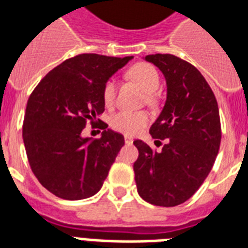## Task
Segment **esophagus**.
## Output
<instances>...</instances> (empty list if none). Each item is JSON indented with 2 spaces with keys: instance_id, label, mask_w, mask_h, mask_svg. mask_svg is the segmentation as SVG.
<instances>
[{
  "instance_id": "esophagus-1",
  "label": "esophagus",
  "mask_w": 248,
  "mask_h": 248,
  "mask_svg": "<svg viewBox=\"0 0 248 248\" xmlns=\"http://www.w3.org/2000/svg\"><path fill=\"white\" fill-rule=\"evenodd\" d=\"M124 141H125V143H132V142H133V138L129 137V136H125V137H124Z\"/></svg>"
}]
</instances>
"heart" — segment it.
Segmentation results:
<instances>
[{
  "instance_id": "obj_1",
  "label": "heart",
  "mask_w": 248,
  "mask_h": 248,
  "mask_svg": "<svg viewBox=\"0 0 248 248\" xmlns=\"http://www.w3.org/2000/svg\"><path fill=\"white\" fill-rule=\"evenodd\" d=\"M128 78L136 81L146 93V101L149 103L155 102V92L159 89L160 85V78L156 68L150 63H136L130 67L128 72ZM103 102L107 107L114 105L115 97H116V84L114 80L108 81L103 85L102 89ZM150 122V116L145 111H119L112 115L110 119V126L119 133L126 134V136H134L141 129H143Z\"/></svg>"
}]
</instances>
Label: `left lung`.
Here are the masks:
<instances>
[{
  "label": "left lung",
  "mask_w": 248,
  "mask_h": 248,
  "mask_svg": "<svg viewBox=\"0 0 248 248\" xmlns=\"http://www.w3.org/2000/svg\"><path fill=\"white\" fill-rule=\"evenodd\" d=\"M162 71L167 101L150 134L166 140L162 151L136 140L134 178L140 197L154 206L174 207L195 194L214 167L221 124L214 92L202 74L172 54L146 55ZM160 142V141H159Z\"/></svg>",
  "instance_id": "1"
}]
</instances>
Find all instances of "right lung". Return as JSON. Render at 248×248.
<instances>
[{
    "mask_svg": "<svg viewBox=\"0 0 248 248\" xmlns=\"http://www.w3.org/2000/svg\"><path fill=\"white\" fill-rule=\"evenodd\" d=\"M133 57L78 54L51 70L28 98L23 141L31 170L50 193L67 201L99 191L118 153L123 134L106 129L102 89ZM89 121L104 129L101 139L81 137Z\"/></svg>",
    "mask_w": 248,
    "mask_h": 248,
    "instance_id": "1",
    "label": "right lung"
}]
</instances>
